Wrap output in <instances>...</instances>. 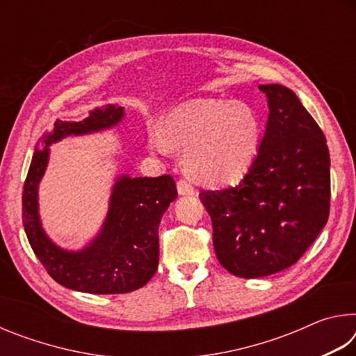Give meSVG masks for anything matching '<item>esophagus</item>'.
<instances>
[{"mask_svg":"<svg viewBox=\"0 0 356 356\" xmlns=\"http://www.w3.org/2000/svg\"><path fill=\"white\" fill-rule=\"evenodd\" d=\"M177 191H179L180 196H193L196 193L195 188H193V186L184 179L177 180Z\"/></svg>","mask_w":356,"mask_h":356,"instance_id":"obj_1","label":"esophagus"}]
</instances>
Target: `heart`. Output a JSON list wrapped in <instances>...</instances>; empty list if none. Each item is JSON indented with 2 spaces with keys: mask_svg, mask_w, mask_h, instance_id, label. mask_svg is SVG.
Returning <instances> with one entry per match:
<instances>
[{
  "mask_svg": "<svg viewBox=\"0 0 356 356\" xmlns=\"http://www.w3.org/2000/svg\"><path fill=\"white\" fill-rule=\"evenodd\" d=\"M261 138V119L248 104L197 99L174 108L165 129L149 130L147 143L155 154L185 152L186 171L200 182L226 185L248 172Z\"/></svg>",
  "mask_w": 356,
  "mask_h": 356,
  "instance_id": "1",
  "label": "heart"
}]
</instances>
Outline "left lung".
I'll return each instance as SVG.
<instances>
[{
    "label": "left lung",
    "instance_id": "obj_1",
    "mask_svg": "<svg viewBox=\"0 0 356 356\" xmlns=\"http://www.w3.org/2000/svg\"><path fill=\"white\" fill-rule=\"evenodd\" d=\"M268 119L240 184L201 191L220 264L240 278L291 267L327 225L330 152L321 127L282 84H261Z\"/></svg>",
    "mask_w": 356,
    "mask_h": 356
}]
</instances>
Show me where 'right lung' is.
I'll return each instance as SVG.
<instances>
[{"instance_id": "add662e5", "label": "right lung", "mask_w": 356, "mask_h": 356, "mask_svg": "<svg viewBox=\"0 0 356 356\" xmlns=\"http://www.w3.org/2000/svg\"><path fill=\"white\" fill-rule=\"evenodd\" d=\"M124 108H95L80 122L56 120L42 135L44 149H35L23 186V226L34 254L48 275L72 291L86 293H127L146 286L159 268V226L170 204L177 197L171 176H118L100 232L78 251L64 250L47 236L39 215V184L44 177L50 146L67 136L95 134L124 119Z\"/></svg>"}]
</instances>
